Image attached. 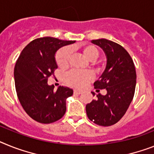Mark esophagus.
<instances>
[{"mask_svg":"<svg viewBox=\"0 0 154 154\" xmlns=\"http://www.w3.org/2000/svg\"><path fill=\"white\" fill-rule=\"evenodd\" d=\"M81 92H82V91H81V90H74V91H73V93H74V94H81Z\"/></svg>","mask_w":154,"mask_h":154,"instance_id":"obj_1","label":"esophagus"}]
</instances>
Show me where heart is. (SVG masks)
Returning <instances> with one entry per match:
<instances>
[{
  "label": "heart",
  "instance_id": "1",
  "mask_svg": "<svg viewBox=\"0 0 154 154\" xmlns=\"http://www.w3.org/2000/svg\"><path fill=\"white\" fill-rule=\"evenodd\" d=\"M82 53L85 58L89 61H95L99 55V49L91 45H85L82 48ZM71 51L68 47L61 48L56 53V63L61 68L66 67L69 64L70 59ZM93 79V74L90 71H81L77 69H72L66 74L65 81L67 84L72 87L82 88L89 83Z\"/></svg>",
  "mask_w": 154,
  "mask_h": 154
}]
</instances>
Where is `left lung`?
I'll return each mask as SVG.
<instances>
[{"label": "left lung", "instance_id": "8db88e82", "mask_svg": "<svg viewBox=\"0 0 154 154\" xmlns=\"http://www.w3.org/2000/svg\"><path fill=\"white\" fill-rule=\"evenodd\" d=\"M106 55V66L94 83L95 88L106 89V95L99 93L97 99L86 105L89 120L100 126H110L125 114L132 101L136 85V72L130 55L121 45L106 39L92 40ZM92 95H95V93Z\"/></svg>", "mask_w": 154, "mask_h": 154}]
</instances>
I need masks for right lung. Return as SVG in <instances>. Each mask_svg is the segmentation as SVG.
Instances as JSON below:
<instances>
[{
    "mask_svg": "<svg viewBox=\"0 0 154 154\" xmlns=\"http://www.w3.org/2000/svg\"><path fill=\"white\" fill-rule=\"evenodd\" d=\"M74 41H62L51 37L33 40L24 48L14 69L18 98L26 113L34 121L50 124L61 119L66 110V100L73 90L48 85V78L58 68L55 52Z\"/></svg>",
    "mask_w": 154,
    "mask_h": 154,
    "instance_id": "obj_1",
    "label": "right lung"
}]
</instances>
